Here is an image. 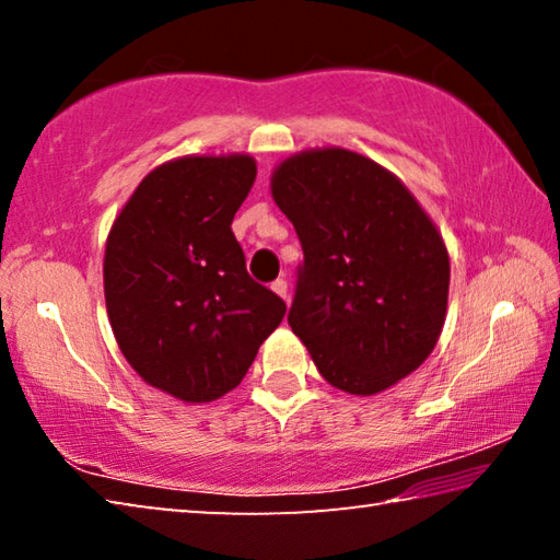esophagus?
<instances>
[{
    "instance_id": "34e87169",
    "label": "esophagus",
    "mask_w": 560,
    "mask_h": 560,
    "mask_svg": "<svg viewBox=\"0 0 560 560\" xmlns=\"http://www.w3.org/2000/svg\"><path fill=\"white\" fill-rule=\"evenodd\" d=\"M271 291H273V293H279V296H281L283 301H289V283L283 281V279H277V281H273V283H271Z\"/></svg>"
}]
</instances>
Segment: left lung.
Returning a JSON list of instances; mask_svg holds the SVG:
<instances>
[{
	"instance_id": "1",
	"label": "left lung",
	"mask_w": 560,
	"mask_h": 560,
	"mask_svg": "<svg viewBox=\"0 0 560 560\" xmlns=\"http://www.w3.org/2000/svg\"><path fill=\"white\" fill-rule=\"evenodd\" d=\"M271 197L303 246L289 326L324 381L368 397L415 373L447 318L450 254L402 179L311 148L273 167Z\"/></svg>"
}]
</instances>
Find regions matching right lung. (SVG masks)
Instances as JSON below:
<instances>
[{"instance_id":"add662e5","label":"right lung","mask_w":560,"mask_h":560,"mask_svg":"<svg viewBox=\"0 0 560 560\" xmlns=\"http://www.w3.org/2000/svg\"><path fill=\"white\" fill-rule=\"evenodd\" d=\"M257 177L246 153L183 155L140 179L110 224L103 293L120 353L155 390H234L287 303L254 281L232 220Z\"/></svg>"}]
</instances>
